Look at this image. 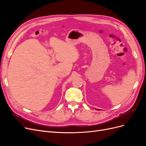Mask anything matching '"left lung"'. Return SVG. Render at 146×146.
Instances as JSON below:
<instances>
[{"label": "left lung", "instance_id": "obj_1", "mask_svg": "<svg viewBox=\"0 0 146 146\" xmlns=\"http://www.w3.org/2000/svg\"><path fill=\"white\" fill-rule=\"evenodd\" d=\"M96 110H98V109H96Z\"/></svg>", "mask_w": 146, "mask_h": 146}]
</instances>
